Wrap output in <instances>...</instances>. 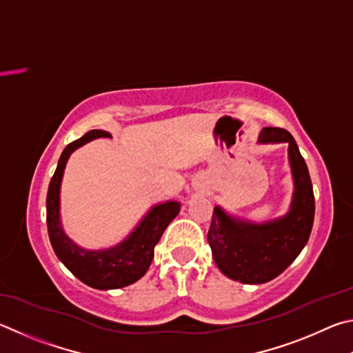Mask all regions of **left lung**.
Instances as JSON below:
<instances>
[{"instance_id":"obj_1","label":"left lung","mask_w":353,"mask_h":353,"mask_svg":"<svg viewBox=\"0 0 353 353\" xmlns=\"http://www.w3.org/2000/svg\"><path fill=\"white\" fill-rule=\"evenodd\" d=\"M259 142H288L294 192L290 211L265 223L231 217L215 206L208 232L214 261L221 273L242 283H265L283 273L308 242L314 219L312 180L293 136L285 128L265 127Z\"/></svg>"}]
</instances>
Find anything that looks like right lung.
Listing matches in <instances>:
<instances>
[{
  "instance_id": "right-lung-1",
  "label": "right lung",
  "mask_w": 353,
  "mask_h": 353,
  "mask_svg": "<svg viewBox=\"0 0 353 353\" xmlns=\"http://www.w3.org/2000/svg\"><path fill=\"white\" fill-rule=\"evenodd\" d=\"M97 138H111V134L103 130H91L80 139L68 144L61 152L48 188L46 223L55 254L79 281L97 290H114L134 283L147 273L154 256V246L165 228L180 212L181 205L178 201H165L153 206L134 231L113 248L85 250L74 243L60 223L61 178L70 154Z\"/></svg>"
}]
</instances>
